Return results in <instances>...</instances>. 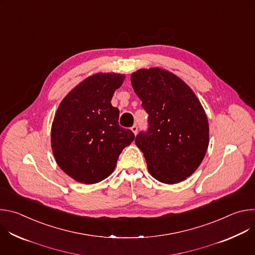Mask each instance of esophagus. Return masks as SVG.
<instances>
[{
  "mask_svg": "<svg viewBox=\"0 0 255 255\" xmlns=\"http://www.w3.org/2000/svg\"><path fill=\"white\" fill-rule=\"evenodd\" d=\"M131 130H132V132L136 135V134H137V131H138V128H137L136 125H133V126L131 127Z\"/></svg>",
  "mask_w": 255,
  "mask_h": 255,
  "instance_id": "1",
  "label": "esophagus"
}]
</instances>
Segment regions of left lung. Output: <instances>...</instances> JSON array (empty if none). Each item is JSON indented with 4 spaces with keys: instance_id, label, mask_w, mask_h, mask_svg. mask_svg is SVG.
<instances>
[{
    "instance_id": "left-lung-1",
    "label": "left lung",
    "mask_w": 255,
    "mask_h": 255,
    "mask_svg": "<svg viewBox=\"0 0 255 255\" xmlns=\"http://www.w3.org/2000/svg\"><path fill=\"white\" fill-rule=\"evenodd\" d=\"M134 92L148 114L149 128L135 144L143 152L150 174L173 185L192 175L209 145V123L193 90L172 72L140 68L131 75Z\"/></svg>"
}]
</instances>
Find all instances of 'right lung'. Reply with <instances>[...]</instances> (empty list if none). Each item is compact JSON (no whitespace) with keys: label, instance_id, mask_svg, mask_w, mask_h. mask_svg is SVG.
Returning a JSON list of instances; mask_svg holds the SVG:
<instances>
[{"label":"right lung","instance_id":"obj_1","mask_svg":"<svg viewBox=\"0 0 255 255\" xmlns=\"http://www.w3.org/2000/svg\"><path fill=\"white\" fill-rule=\"evenodd\" d=\"M125 80L116 72H98L61 101L51 126V148L58 166L78 183L93 185L110 175L134 133L120 127L112 97Z\"/></svg>","mask_w":255,"mask_h":255}]
</instances>
